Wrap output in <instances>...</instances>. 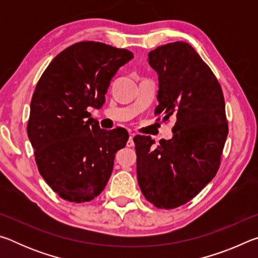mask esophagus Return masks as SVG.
Returning a JSON list of instances; mask_svg holds the SVG:
<instances>
[{
  "instance_id": "esophagus-1",
  "label": "esophagus",
  "mask_w": 258,
  "mask_h": 258,
  "mask_svg": "<svg viewBox=\"0 0 258 258\" xmlns=\"http://www.w3.org/2000/svg\"><path fill=\"white\" fill-rule=\"evenodd\" d=\"M134 135H135V134H130V139H128L127 143H126V146H127L128 148H132V147H134V141H133Z\"/></svg>"
}]
</instances>
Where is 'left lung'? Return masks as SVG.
<instances>
[{
	"label": "left lung",
	"mask_w": 258,
	"mask_h": 258,
	"mask_svg": "<svg viewBox=\"0 0 258 258\" xmlns=\"http://www.w3.org/2000/svg\"><path fill=\"white\" fill-rule=\"evenodd\" d=\"M158 74L156 115L174 118L173 138L154 148L150 137H135L137 174L148 202L172 209L196 197L220 167L228 137L221 85L212 69L185 42L158 46L148 54Z\"/></svg>",
	"instance_id": "left-lung-1"
}]
</instances>
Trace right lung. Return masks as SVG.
I'll return each instance as SVG.
<instances>
[{"mask_svg":"<svg viewBox=\"0 0 258 258\" xmlns=\"http://www.w3.org/2000/svg\"><path fill=\"white\" fill-rule=\"evenodd\" d=\"M133 58L125 49L78 42L55 56L34 91L27 133L38 171L72 203L91 202L107 185L127 131L100 128L89 108H101L111 78Z\"/></svg>","mask_w":258,"mask_h":258,"instance_id":"obj_1","label":"right lung"}]
</instances>
